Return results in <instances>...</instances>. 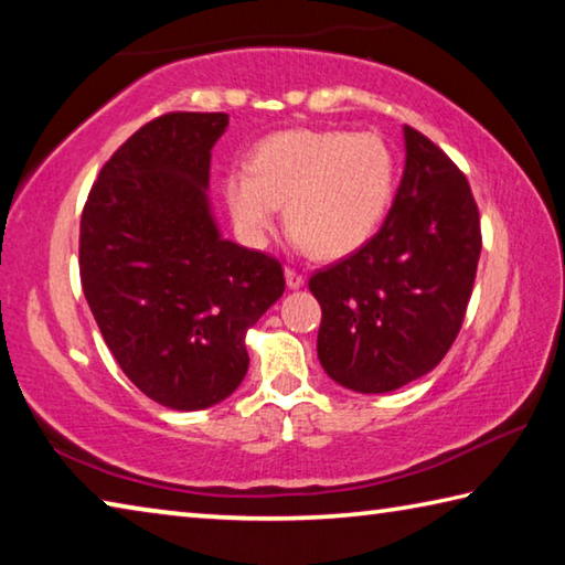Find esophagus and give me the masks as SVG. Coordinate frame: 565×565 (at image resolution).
Wrapping results in <instances>:
<instances>
[{
  "label": "esophagus",
  "instance_id": "1",
  "mask_svg": "<svg viewBox=\"0 0 565 565\" xmlns=\"http://www.w3.org/2000/svg\"><path fill=\"white\" fill-rule=\"evenodd\" d=\"M284 274H286V286H289V289H301L303 281H306L301 271H296V269H286Z\"/></svg>",
  "mask_w": 565,
  "mask_h": 565
}]
</instances>
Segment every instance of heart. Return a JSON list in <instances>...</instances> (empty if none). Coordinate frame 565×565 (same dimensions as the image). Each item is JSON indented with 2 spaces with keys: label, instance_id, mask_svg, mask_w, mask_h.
Segmentation results:
<instances>
[{
  "label": "heart",
  "instance_id": "b5f03b06",
  "mask_svg": "<svg viewBox=\"0 0 565 565\" xmlns=\"http://www.w3.org/2000/svg\"><path fill=\"white\" fill-rule=\"evenodd\" d=\"M396 189V157L379 134L286 129L264 137L222 196L236 234L262 246L284 204L291 242L343 259L379 232Z\"/></svg>",
  "mask_w": 565,
  "mask_h": 565
}]
</instances>
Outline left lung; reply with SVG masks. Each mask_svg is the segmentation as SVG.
<instances>
[{
  "label": "left lung",
  "instance_id": "obj_1",
  "mask_svg": "<svg viewBox=\"0 0 565 565\" xmlns=\"http://www.w3.org/2000/svg\"><path fill=\"white\" fill-rule=\"evenodd\" d=\"M404 177L379 234L309 279L321 303V366L356 394H388L441 363L481 256L466 177L416 129L404 127Z\"/></svg>",
  "mask_w": 565,
  "mask_h": 565
}]
</instances>
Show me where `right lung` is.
Returning <instances> with one entry per match:
<instances>
[{
	"instance_id": "1",
	"label": "right lung",
	"mask_w": 565,
	"mask_h": 565,
	"mask_svg": "<svg viewBox=\"0 0 565 565\" xmlns=\"http://www.w3.org/2000/svg\"><path fill=\"white\" fill-rule=\"evenodd\" d=\"M226 114L174 111L114 151L79 228V274L124 374L157 404H222L248 369L246 329L284 294L274 256L222 236L209 199Z\"/></svg>"
}]
</instances>
